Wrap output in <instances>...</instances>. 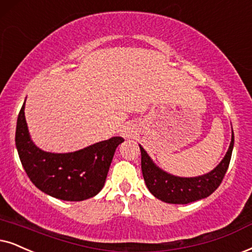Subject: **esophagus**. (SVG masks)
Returning a JSON list of instances; mask_svg holds the SVG:
<instances>
[{
	"label": "esophagus",
	"mask_w": 252,
	"mask_h": 252,
	"mask_svg": "<svg viewBox=\"0 0 252 252\" xmlns=\"http://www.w3.org/2000/svg\"><path fill=\"white\" fill-rule=\"evenodd\" d=\"M135 133H136L135 128H133V126H130V124L123 126L122 128H121V131H120V135L126 139L131 138V137L135 135Z\"/></svg>",
	"instance_id": "1"
}]
</instances>
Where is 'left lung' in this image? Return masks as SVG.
<instances>
[{
    "label": "left lung",
    "mask_w": 252,
    "mask_h": 252,
    "mask_svg": "<svg viewBox=\"0 0 252 252\" xmlns=\"http://www.w3.org/2000/svg\"><path fill=\"white\" fill-rule=\"evenodd\" d=\"M232 148H234V132L227 154L214 170L203 176L183 178L172 176L159 168L149 157L145 150L139 145L142 156V172L146 187L157 199L174 205H186L205 199L211 195L223 180L230 163Z\"/></svg>",
    "instance_id": "1"
}]
</instances>
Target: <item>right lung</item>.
Returning <instances> with one entry per match:
<instances>
[{"instance_id":"right-lung-1","label":"right lung","mask_w":252,"mask_h":252,"mask_svg":"<svg viewBox=\"0 0 252 252\" xmlns=\"http://www.w3.org/2000/svg\"><path fill=\"white\" fill-rule=\"evenodd\" d=\"M24 106L25 102L18 114L15 142L29 179L41 192L63 201H82L96 195L106 183L122 137H111L69 154L45 152L31 141Z\"/></svg>"}]
</instances>
